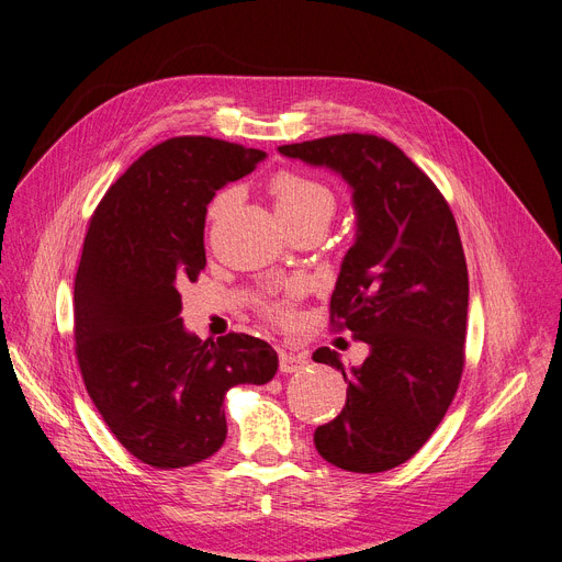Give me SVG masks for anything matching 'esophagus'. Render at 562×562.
Listing matches in <instances>:
<instances>
[{"instance_id": "obj_1", "label": "esophagus", "mask_w": 562, "mask_h": 562, "mask_svg": "<svg viewBox=\"0 0 562 562\" xmlns=\"http://www.w3.org/2000/svg\"><path fill=\"white\" fill-rule=\"evenodd\" d=\"M310 364L307 356H303V352H280V371L282 373H296V371H303L305 367Z\"/></svg>"}]
</instances>
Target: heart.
Returning a JSON list of instances; mask_svg holds the SVG:
<instances>
[{
	"label": "heart",
	"instance_id": "b5f03b06",
	"mask_svg": "<svg viewBox=\"0 0 562 562\" xmlns=\"http://www.w3.org/2000/svg\"><path fill=\"white\" fill-rule=\"evenodd\" d=\"M269 191L273 198L276 214L286 227L301 225V223H323L328 225L335 216V195L333 191L314 180V177H307L296 170H280L271 177ZM234 200V191H223L218 193L212 204H210V218L216 221L227 206ZM296 293V286H289L282 299H276L271 303H266V312L271 316H286L289 314V299Z\"/></svg>",
	"mask_w": 562,
	"mask_h": 562
}]
</instances>
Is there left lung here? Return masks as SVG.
<instances>
[{
    "instance_id": "8db88e82",
    "label": "left lung",
    "mask_w": 562,
    "mask_h": 562,
    "mask_svg": "<svg viewBox=\"0 0 562 562\" xmlns=\"http://www.w3.org/2000/svg\"><path fill=\"white\" fill-rule=\"evenodd\" d=\"M278 150L341 175L358 218L330 321L369 356L348 369L328 346L312 356L348 385L341 415L314 430V447L356 474L394 469L426 445L460 385L469 278L456 218L430 177L380 136L339 134Z\"/></svg>"
}]
</instances>
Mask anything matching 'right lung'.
<instances>
[{
    "label": "right lung",
    "mask_w": 562,
    "mask_h": 562,
    "mask_svg": "<svg viewBox=\"0 0 562 562\" xmlns=\"http://www.w3.org/2000/svg\"><path fill=\"white\" fill-rule=\"evenodd\" d=\"M263 157L210 136L168 138L127 168L88 225L75 278L81 378L117 441L157 469L214 456L227 435L225 394L278 371L266 341H202L180 318V289L206 263V204Z\"/></svg>",
    "instance_id": "1"
}]
</instances>
